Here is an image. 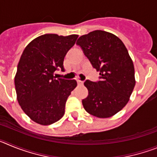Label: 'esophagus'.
<instances>
[{"mask_svg":"<svg viewBox=\"0 0 157 157\" xmlns=\"http://www.w3.org/2000/svg\"><path fill=\"white\" fill-rule=\"evenodd\" d=\"M77 82L78 86H82L83 84V82L81 81V80H77Z\"/></svg>","mask_w":157,"mask_h":157,"instance_id":"esophagus-1","label":"esophagus"}]
</instances>
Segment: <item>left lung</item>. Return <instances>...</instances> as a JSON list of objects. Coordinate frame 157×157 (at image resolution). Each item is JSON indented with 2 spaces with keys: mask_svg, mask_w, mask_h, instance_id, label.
<instances>
[{
  "mask_svg": "<svg viewBox=\"0 0 157 157\" xmlns=\"http://www.w3.org/2000/svg\"><path fill=\"white\" fill-rule=\"evenodd\" d=\"M76 45L101 75L98 82H84L89 92L82 101L84 109L96 117L113 116L128 103L136 82L125 45L115 34L99 30L81 36Z\"/></svg>",
  "mask_w": 157,
  "mask_h": 157,
  "instance_id": "obj_1",
  "label": "left lung"
}]
</instances>
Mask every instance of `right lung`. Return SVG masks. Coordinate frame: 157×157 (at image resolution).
I'll list each match as a JSON object with an SVG mask.
<instances>
[{
  "label": "right lung",
  "instance_id": "add662e5",
  "mask_svg": "<svg viewBox=\"0 0 157 157\" xmlns=\"http://www.w3.org/2000/svg\"><path fill=\"white\" fill-rule=\"evenodd\" d=\"M78 35L45 34L34 38L23 50L15 76L17 101L31 120L50 125L64 115L65 104L77 86L75 80L55 78L63 69V59Z\"/></svg>",
  "mask_w": 157,
  "mask_h": 157
}]
</instances>
